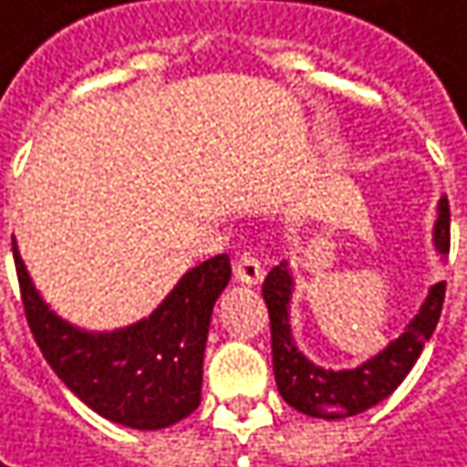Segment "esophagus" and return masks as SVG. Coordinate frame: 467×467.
<instances>
[{"label":"esophagus","instance_id":"esophagus-1","mask_svg":"<svg viewBox=\"0 0 467 467\" xmlns=\"http://www.w3.org/2000/svg\"><path fill=\"white\" fill-rule=\"evenodd\" d=\"M234 277L243 285H261L264 280V264L254 254H243L234 261Z\"/></svg>","mask_w":467,"mask_h":467}]
</instances>
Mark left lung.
Masks as SVG:
<instances>
[{
    "instance_id": "left-lung-1",
    "label": "left lung",
    "mask_w": 467,
    "mask_h": 467,
    "mask_svg": "<svg viewBox=\"0 0 467 467\" xmlns=\"http://www.w3.org/2000/svg\"><path fill=\"white\" fill-rule=\"evenodd\" d=\"M433 245L441 256L450 254V203L447 198L439 201V216L433 227ZM447 283L431 285L420 312L407 325V330L391 341L380 354L362 362L351 370H325L309 362L290 336V293L293 277L288 264H277L264 285V301L269 309V327H272V368L280 397L296 407L298 412L322 420H341L359 415L375 407L378 401L394 394L397 386L418 362L423 346L433 336L441 306H444Z\"/></svg>"
}]
</instances>
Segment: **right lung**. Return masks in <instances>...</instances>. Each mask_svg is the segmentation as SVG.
Returning a JSON list of instances; mask_svg holds the SVG:
<instances>
[{
	"label": "right lung",
	"mask_w": 467,
	"mask_h": 467,
	"mask_svg": "<svg viewBox=\"0 0 467 467\" xmlns=\"http://www.w3.org/2000/svg\"><path fill=\"white\" fill-rule=\"evenodd\" d=\"M13 256L34 341L87 407L140 431L169 428L198 410L211 312L233 275L227 254L192 266L150 317L113 333H87L55 315L15 243Z\"/></svg>",
	"instance_id": "right-lung-1"
}]
</instances>
